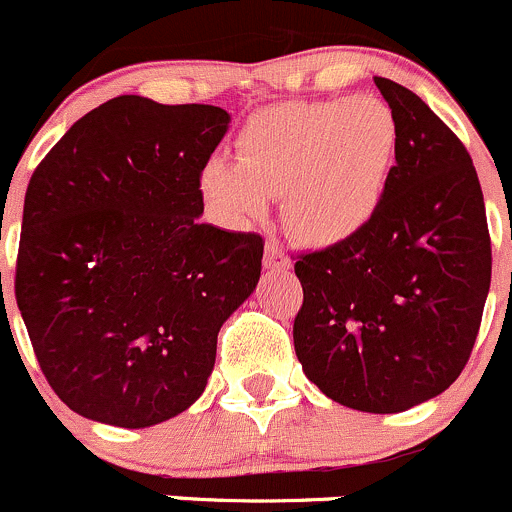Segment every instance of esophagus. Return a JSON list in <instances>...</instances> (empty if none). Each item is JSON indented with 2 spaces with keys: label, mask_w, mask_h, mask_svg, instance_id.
Wrapping results in <instances>:
<instances>
[{
  "label": "esophagus",
  "mask_w": 512,
  "mask_h": 512,
  "mask_svg": "<svg viewBox=\"0 0 512 512\" xmlns=\"http://www.w3.org/2000/svg\"><path fill=\"white\" fill-rule=\"evenodd\" d=\"M265 267L267 270H289V267H292V257L282 250V245H279V242H267Z\"/></svg>",
  "instance_id": "obj_1"
}]
</instances>
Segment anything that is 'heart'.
I'll list each match as a JSON object with an SVG mask.
<instances>
[{
	"label": "heart",
	"mask_w": 512,
	"mask_h": 512,
	"mask_svg": "<svg viewBox=\"0 0 512 512\" xmlns=\"http://www.w3.org/2000/svg\"><path fill=\"white\" fill-rule=\"evenodd\" d=\"M397 120L385 100L353 95L284 102L252 115L238 137V159L211 157L198 186L233 223H257L282 196L294 238L341 245L370 225L395 169Z\"/></svg>",
	"instance_id": "1"
}]
</instances>
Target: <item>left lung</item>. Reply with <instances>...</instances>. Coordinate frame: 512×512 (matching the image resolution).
Here are the masks:
<instances>
[{
	"label": "left lung",
	"mask_w": 512,
	"mask_h": 512,
	"mask_svg": "<svg viewBox=\"0 0 512 512\" xmlns=\"http://www.w3.org/2000/svg\"><path fill=\"white\" fill-rule=\"evenodd\" d=\"M373 80L400 132L395 169L368 228L294 265L304 289L294 351L333 402L395 414L464 370L491 287V238L459 137L412 90Z\"/></svg>",
	"instance_id": "8db88e82"
}]
</instances>
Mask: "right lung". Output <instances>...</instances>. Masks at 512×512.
<instances>
[{
    "instance_id": "right-lung-1",
    "label": "right lung",
    "mask_w": 512,
    "mask_h": 512,
    "mask_svg": "<svg viewBox=\"0 0 512 512\" xmlns=\"http://www.w3.org/2000/svg\"><path fill=\"white\" fill-rule=\"evenodd\" d=\"M228 127L223 107L120 95L31 176L16 304L48 385L80 417L154 427L206 390L265 250L257 233L201 223L198 176Z\"/></svg>"
}]
</instances>
